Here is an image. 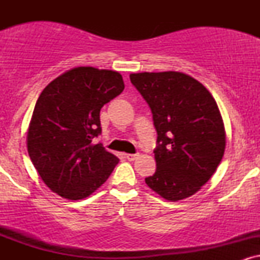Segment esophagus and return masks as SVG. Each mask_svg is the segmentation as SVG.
<instances>
[{
	"label": "esophagus",
	"instance_id": "34e87169",
	"mask_svg": "<svg viewBox=\"0 0 260 260\" xmlns=\"http://www.w3.org/2000/svg\"><path fill=\"white\" fill-rule=\"evenodd\" d=\"M137 157H138V154H126V159L129 160V161L136 160Z\"/></svg>",
	"mask_w": 260,
	"mask_h": 260
}]
</instances>
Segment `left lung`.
Here are the masks:
<instances>
[{"label":"left lung","instance_id":"left-lung-1","mask_svg":"<svg viewBox=\"0 0 260 260\" xmlns=\"http://www.w3.org/2000/svg\"><path fill=\"white\" fill-rule=\"evenodd\" d=\"M129 78L150 107L157 133L156 171L145 183L171 202L193 196L210 180L225 151L216 101L184 73H133Z\"/></svg>","mask_w":260,"mask_h":260}]
</instances>
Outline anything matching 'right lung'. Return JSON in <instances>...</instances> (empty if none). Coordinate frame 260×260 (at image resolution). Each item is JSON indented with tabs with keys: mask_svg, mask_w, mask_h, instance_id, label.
<instances>
[{
	"mask_svg": "<svg viewBox=\"0 0 260 260\" xmlns=\"http://www.w3.org/2000/svg\"><path fill=\"white\" fill-rule=\"evenodd\" d=\"M124 89L118 72L78 67L53 79L35 104L28 153L41 180L67 199H83L105 182L118 157L103 144L100 110Z\"/></svg>",
	"mask_w": 260,
	"mask_h": 260,
	"instance_id": "add662e5",
	"label": "right lung"
}]
</instances>
